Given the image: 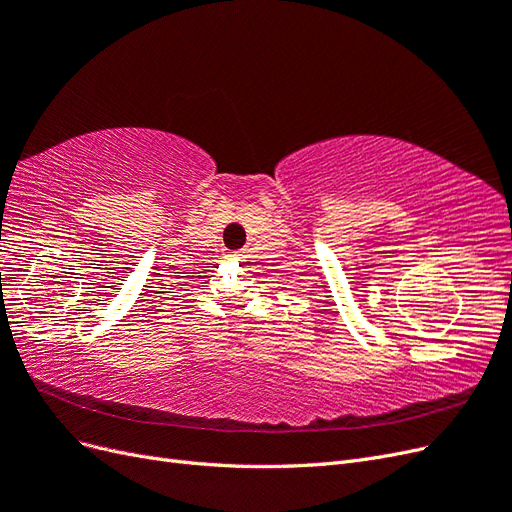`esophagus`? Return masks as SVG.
<instances>
[{
  "mask_svg": "<svg viewBox=\"0 0 512 512\" xmlns=\"http://www.w3.org/2000/svg\"><path fill=\"white\" fill-rule=\"evenodd\" d=\"M228 258H230V260H241V258H243V254H241V252H230V254H228Z\"/></svg>",
  "mask_w": 512,
  "mask_h": 512,
  "instance_id": "34e87169",
  "label": "esophagus"
}]
</instances>
